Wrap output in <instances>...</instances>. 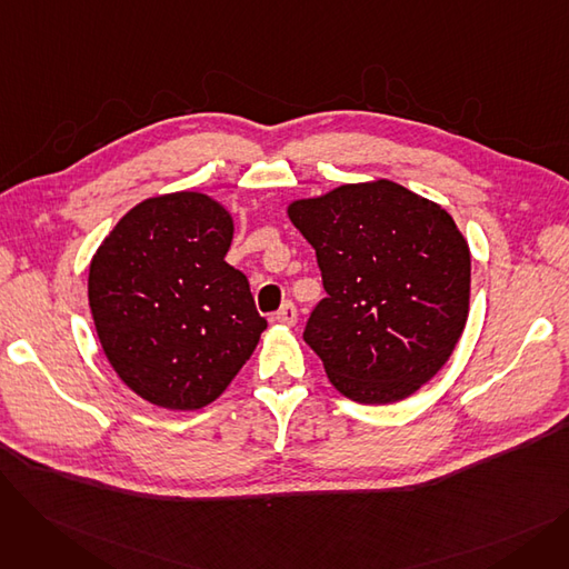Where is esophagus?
I'll list each match as a JSON object with an SVG mask.
<instances>
[{"instance_id": "esophagus-1", "label": "esophagus", "mask_w": 569, "mask_h": 569, "mask_svg": "<svg viewBox=\"0 0 569 569\" xmlns=\"http://www.w3.org/2000/svg\"><path fill=\"white\" fill-rule=\"evenodd\" d=\"M274 320H277V322H281V325L292 327V325L297 322V309H295V305H292V302H286V305L277 311Z\"/></svg>"}]
</instances>
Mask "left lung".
<instances>
[{"label": "left lung", "instance_id": "1", "mask_svg": "<svg viewBox=\"0 0 569 569\" xmlns=\"http://www.w3.org/2000/svg\"><path fill=\"white\" fill-rule=\"evenodd\" d=\"M288 217L316 249L327 297L305 341L337 390L395 403L431 380L463 332L470 251L445 209L390 179L297 200Z\"/></svg>", "mask_w": 569, "mask_h": 569}]
</instances>
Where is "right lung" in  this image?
<instances>
[{
    "mask_svg": "<svg viewBox=\"0 0 569 569\" xmlns=\"http://www.w3.org/2000/svg\"><path fill=\"white\" fill-rule=\"evenodd\" d=\"M232 219L193 191L149 198L89 264V307L108 362L144 401L212 403L247 365L267 320L247 277L226 262Z\"/></svg>",
    "mask_w": 569,
    "mask_h": 569,
    "instance_id": "add662e5",
    "label": "right lung"
}]
</instances>
